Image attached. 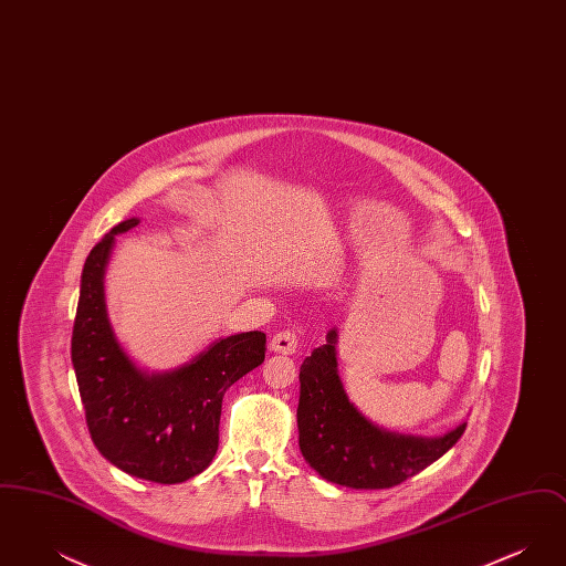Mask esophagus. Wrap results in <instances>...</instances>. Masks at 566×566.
Returning a JSON list of instances; mask_svg holds the SVG:
<instances>
[{"instance_id": "1", "label": "esophagus", "mask_w": 566, "mask_h": 566, "mask_svg": "<svg viewBox=\"0 0 566 566\" xmlns=\"http://www.w3.org/2000/svg\"><path fill=\"white\" fill-rule=\"evenodd\" d=\"M270 348L273 352H280V354H295L298 348V335L295 331H280L271 337Z\"/></svg>"}]
</instances>
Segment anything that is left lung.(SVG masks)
Here are the masks:
<instances>
[{
    "label": "left lung",
    "mask_w": 566,
    "mask_h": 566,
    "mask_svg": "<svg viewBox=\"0 0 566 566\" xmlns=\"http://www.w3.org/2000/svg\"><path fill=\"white\" fill-rule=\"evenodd\" d=\"M337 333L301 365L296 409L301 454L324 480L356 490L399 485L443 457L467 422L441 437L422 439L381 431L348 401L335 358Z\"/></svg>",
    "instance_id": "8db88e82"
}]
</instances>
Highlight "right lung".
I'll return each instance as SVG.
<instances>
[{
  "label": "right lung",
  "mask_w": 566,
  "mask_h": 566,
  "mask_svg": "<svg viewBox=\"0 0 566 566\" xmlns=\"http://www.w3.org/2000/svg\"><path fill=\"white\" fill-rule=\"evenodd\" d=\"M137 222H118L84 261L72 363L86 427L102 457L139 480L180 484L212 462L222 397L265 360L268 337L261 331L231 335L176 371H139L114 339L104 303V270L114 235Z\"/></svg>",
  "instance_id": "obj_1"
}]
</instances>
